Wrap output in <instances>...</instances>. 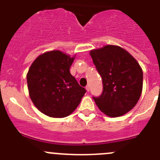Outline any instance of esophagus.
Wrapping results in <instances>:
<instances>
[{"mask_svg": "<svg viewBox=\"0 0 160 160\" xmlns=\"http://www.w3.org/2000/svg\"><path fill=\"white\" fill-rule=\"evenodd\" d=\"M86 90H87V91L89 92L90 91V86H87L86 87Z\"/></svg>", "mask_w": 160, "mask_h": 160, "instance_id": "34e87169", "label": "esophagus"}]
</instances>
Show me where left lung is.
<instances>
[{"label": "left lung", "mask_w": 160, "mask_h": 160, "mask_svg": "<svg viewBox=\"0 0 160 160\" xmlns=\"http://www.w3.org/2000/svg\"><path fill=\"white\" fill-rule=\"evenodd\" d=\"M90 54L102 78V93L93 97L97 106L109 117L126 114L141 96L143 82L141 67L130 53L117 46H105L91 50Z\"/></svg>", "instance_id": "obj_1"}]
</instances>
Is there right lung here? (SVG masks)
I'll use <instances>...</instances> for the list:
<instances>
[{
    "instance_id": "obj_1",
    "label": "right lung",
    "mask_w": 160,
    "mask_h": 160,
    "mask_svg": "<svg viewBox=\"0 0 160 160\" xmlns=\"http://www.w3.org/2000/svg\"><path fill=\"white\" fill-rule=\"evenodd\" d=\"M73 60L74 57L55 50L40 55L31 65L27 73L30 98L46 115H70L86 93L70 72Z\"/></svg>"
}]
</instances>
